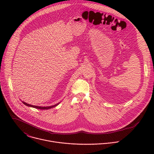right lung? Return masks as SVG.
Returning <instances> with one entry per match:
<instances>
[{
    "mask_svg": "<svg viewBox=\"0 0 154 154\" xmlns=\"http://www.w3.org/2000/svg\"><path fill=\"white\" fill-rule=\"evenodd\" d=\"M23 102V103L26 105V106H30V107H33V108H37V109H50V108H52L53 107H55L56 106H57L60 102L57 103V104H55L54 105H51V106H36V105H30V104H29L24 101H22Z\"/></svg>",
    "mask_w": 154,
    "mask_h": 154,
    "instance_id": "1",
    "label": "right lung"
}]
</instances>
